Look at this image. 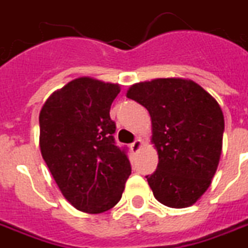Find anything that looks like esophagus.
<instances>
[{"instance_id": "obj_1", "label": "esophagus", "mask_w": 248, "mask_h": 248, "mask_svg": "<svg viewBox=\"0 0 248 248\" xmlns=\"http://www.w3.org/2000/svg\"><path fill=\"white\" fill-rule=\"evenodd\" d=\"M141 147H142L141 138H137V140H136V141H134L133 143L130 145V149H132L133 151H138L140 149H141Z\"/></svg>"}]
</instances>
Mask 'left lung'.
I'll return each instance as SVG.
<instances>
[{"mask_svg":"<svg viewBox=\"0 0 248 248\" xmlns=\"http://www.w3.org/2000/svg\"><path fill=\"white\" fill-rule=\"evenodd\" d=\"M126 97L150 114L159 162L146 178L155 199L172 208L193 206L210 187L221 156L220 105L197 82L178 78L137 82Z\"/></svg>","mask_w":248,"mask_h":248,"instance_id":"8db88e82","label":"left lung"}]
</instances>
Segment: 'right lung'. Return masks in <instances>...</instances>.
Segmentation results:
<instances>
[{"label":"right lung","instance_id":"add662e5","mask_svg":"<svg viewBox=\"0 0 248 248\" xmlns=\"http://www.w3.org/2000/svg\"><path fill=\"white\" fill-rule=\"evenodd\" d=\"M119 93V84L78 78L55 90L40 111L42 158L63 197L86 214L112 208L132 172L110 118Z\"/></svg>","mask_w":248,"mask_h":248}]
</instances>
